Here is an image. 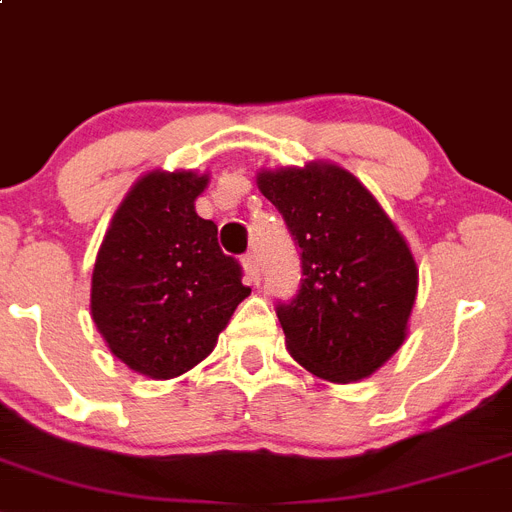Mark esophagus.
Wrapping results in <instances>:
<instances>
[{"instance_id": "esophagus-1", "label": "esophagus", "mask_w": 512, "mask_h": 512, "mask_svg": "<svg viewBox=\"0 0 512 512\" xmlns=\"http://www.w3.org/2000/svg\"><path fill=\"white\" fill-rule=\"evenodd\" d=\"M242 265L252 281H260V257H257L255 252H247V255L242 257Z\"/></svg>"}]
</instances>
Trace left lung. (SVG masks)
Wrapping results in <instances>:
<instances>
[{
	"instance_id": "left-lung-1",
	"label": "left lung",
	"mask_w": 512,
	"mask_h": 512,
	"mask_svg": "<svg viewBox=\"0 0 512 512\" xmlns=\"http://www.w3.org/2000/svg\"><path fill=\"white\" fill-rule=\"evenodd\" d=\"M257 185L301 250L299 291L275 304L293 361L335 384L366 379L407 335L417 296L410 247L335 164L260 172Z\"/></svg>"
}]
</instances>
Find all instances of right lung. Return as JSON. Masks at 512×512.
<instances>
[{
    "label": "right lung",
    "mask_w": 512,
    "mask_h": 512,
    "mask_svg": "<svg viewBox=\"0 0 512 512\" xmlns=\"http://www.w3.org/2000/svg\"><path fill=\"white\" fill-rule=\"evenodd\" d=\"M208 177L151 172L113 216L92 273V319L115 358L151 379L190 371L250 296L219 229L195 213Z\"/></svg>",
    "instance_id": "right-lung-1"
}]
</instances>
